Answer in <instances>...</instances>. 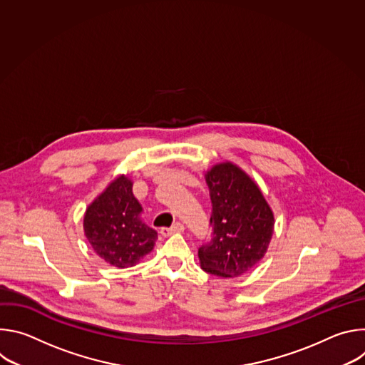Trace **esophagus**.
<instances>
[{
	"instance_id": "34e87169",
	"label": "esophagus",
	"mask_w": 365,
	"mask_h": 365,
	"mask_svg": "<svg viewBox=\"0 0 365 365\" xmlns=\"http://www.w3.org/2000/svg\"><path fill=\"white\" fill-rule=\"evenodd\" d=\"M183 231H185V227L180 222H176L170 228H162L160 234L165 235V237H169V235H173V234H178V232H183Z\"/></svg>"
}]
</instances>
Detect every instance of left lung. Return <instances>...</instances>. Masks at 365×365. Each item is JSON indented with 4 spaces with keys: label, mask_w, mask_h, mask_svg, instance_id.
Segmentation results:
<instances>
[{
    "label": "left lung",
    "mask_w": 365,
    "mask_h": 365,
    "mask_svg": "<svg viewBox=\"0 0 365 365\" xmlns=\"http://www.w3.org/2000/svg\"><path fill=\"white\" fill-rule=\"evenodd\" d=\"M205 180L212 200L214 238L197 252L200 267L220 277H240L266 255L274 212L258 183L231 160L207 169Z\"/></svg>",
    "instance_id": "1"
}]
</instances>
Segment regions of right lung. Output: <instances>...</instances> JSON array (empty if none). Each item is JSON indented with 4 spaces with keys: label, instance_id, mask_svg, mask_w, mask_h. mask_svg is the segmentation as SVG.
Here are the masks:
<instances>
[{
    "label": "right lung",
    "instance_id": "1",
    "mask_svg": "<svg viewBox=\"0 0 365 365\" xmlns=\"http://www.w3.org/2000/svg\"><path fill=\"white\" fill-rule=\"evenodd\" d=\"M141 215L131 178L118 175L86 206L83 234L103 262L117 269L133 267L153 251L158 240V232Z\"/></svg>",
    "mask_w": 365,
    "mask_h": 365
}]
</instances>
